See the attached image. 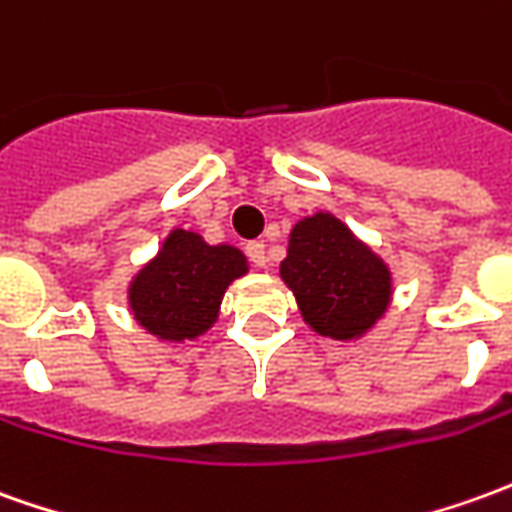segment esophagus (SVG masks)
<instances>
[{
  "mask_svg": "<svg viewBox=\"0 0 512 512\" xmlns=\"http://www.w3.org/2000/svg\"><path fill=\"white\" fill-rule=\"evenodd\" d=\"M246 255H249V260H252L257 268H266L268 252L263 241H249V244H246Z\"/></svg>",
  "mask_w": 512,
  "mask_h": 512,
  "instance_id": "1",
  "label": "esophagus"
}]
</instances>
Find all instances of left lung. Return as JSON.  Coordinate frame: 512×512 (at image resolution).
Masks as SVG:
<instances>
[{
    "mask_svg": "<svg viewBox=\"0 0 512 512\" xmlns=\"http://www.w3.org/2000/svg\"><path fill=\"white\" fill-rule=\"evenodd\" d=\"M280 277L310 330L335 341L363 338L391 305L388 263L324 210L293 224Z\"/></svg>",
    "mask_w": 512,
    "mask_h": 512,
    "instance_id": "obj_1",
    "label": "left lung"
}]
</instances>
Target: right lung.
<instances>
[{
    "instance_id": "right-lung-1",
    "label": "right lung",
    "mask_w": 512,
    "mask_h": 512,
    "mask_svg": "<svg viewBox=\"0 0 512 512\" xmlns=\"http://www.w3.org/2000/svg\"><path fill=\"white\" fill-rule=\"evenodd\" d=\"M246 271L241 249L210 246L199 232L177 227L132 277L127 288L132 316L160 341H194L216 324L224 293Z\"/></svg>"
}]
</instances>
